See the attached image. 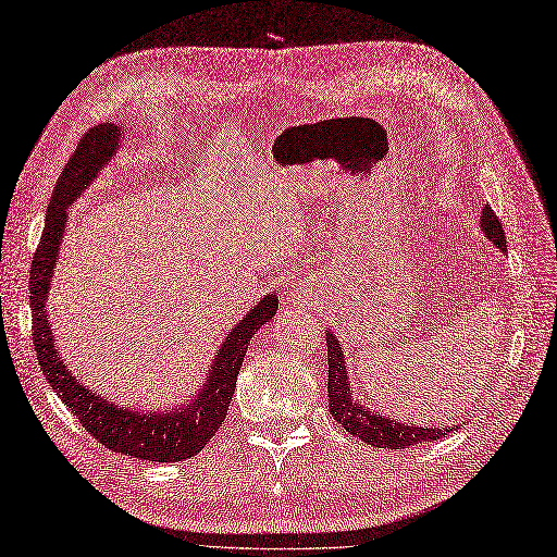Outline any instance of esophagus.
<instances>
[{"label": "esophagus", "instance_id": "esophagus-1", "mask_svg": "<svg viewBox=\"0 0 557 557\" xmlns=\"http://www.w3.org/2000/svg\"><path fill=\"white\" fill-rule=\"evenodd\" d=\"M294 300H296V302H300L302 298H300V296H294ZM302 305H305V302H302Z\"/></svg>", "mask_w": 557, "mask_h": 557}]
</instances>
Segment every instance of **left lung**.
I'll return each instance as SVG.
<instances>
[{"label": "left lung", "mask_w": 557, "mask_h": 557, "mask_svg": "<svg viewBox=\"0 0 557 557\" xmlns=\"http://www.w3.org/2000/svg\"><path fill=\"white\" fill-rule=\"evenodd\" d=\"M480 230L493 245L498 247V250L507 252L503 224L488 203L482 206ZM325 344H327V408H331L333 420L339 426H344L351 436L374 447L401 449L418 443H434L447 436L449 431L459 429V424L455 426L406 424L401 420H395V416L376 413L374 408H369L362 399H358V395H354L351 379H348L351 372L346 369L344 348L337 335L331 333V327L325 331Z\"/></svg>", "instance_id": "8db88e82"}]
</instances>
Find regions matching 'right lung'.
Returning a JSON list of instances; mask_svg holds the SVG:
<instances>
[{"mask_svg":"<svg viewBox=\"0 0 557 557\" xmlns=\"http://www.w3.org/2000/svg\"><path fill=\"white\" fill-rule=\"evenodd\" d=\"M123 139V126L116 123H100L79 139V147L61 172L52 199L48 203L44 236L32 259L29 275V305H32V331L34 348L50 387L71 408V413L82 422L89 434L131 459L176 463L190 459L206 447L215 431H220L230 401L236 389L247 344L257 335L263 323L271 321L277 312V296L265 294L250 312H247L230 335L220 344L218 354L209 367V374L201 379L195 395L185 397L172 408L139 410L126 404H116L108 397H100L89 385H82L79 379L69 372L61 351L54 344L52 323L48 314V298L59 259L61 238L66 232L69 206L85 195L89 185L98 178L102 168L116 156Z\"/></svg>","mask_w":557,"mask_h":557,"instance_id":"1","label":"right lung"}]
</instances>
